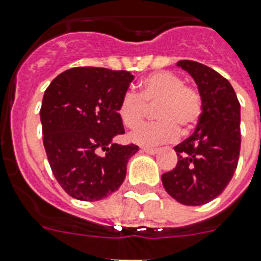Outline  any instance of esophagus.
Wrapping results in <instances>:
<instances>
[{
  "instance_id": "34e87169",
  "label": "esophagus",
  "mask_w": 261,
  "mask_h": 261,
  "mask_svg": "<svg viewBox=\"0 0 261 261\" xmlns=\"http://www.w3.org/2000/svg\"><path fill=\"white\" fill-rule=\"evenodd\" d=\"M142 151L147 152V154H155V152H158V149H154V147H142Z\"/></svg>"
}]
</instances>
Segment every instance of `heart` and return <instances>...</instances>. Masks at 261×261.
Returning <instances> with one entry per match:
<instances>
[{"label":"heart","mask_w":261,"mask_h":261,"mask_svg":"<svg viewBox=\"0 0 261 261\" xmlns=\"http://www.w3.org/2000/svg\"><path fill=\"white\" fill-rule=\"evenodd\" d=\"M158 122L138 128L131 141L143 146H155L174 141L178 133L188 134L198 124L204 111V101L196 86L186 84L181 76L169 71L152 72L139 83V95L126 92L118 105L122 123L134 130L147 115V107H154Z\"/></svg>","instance_id":"heart-1"}]
</instances>
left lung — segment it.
<instances>
[{
    "mask_svg": "<svg viewBox=\"0 0 261 261\" xmlns=\"http://www.w3.org/2000/svg\"><path fill=\"white\" fill-rule=\"evenodd\" d=\"M178 65L197 83L204 111L194 133L174 147L178 162L162 174V184L175 201L197 206L220 196L233 177L241 145L240 103L215 69L192 60Z\"/></svg>",
    "mask_w": 261,
    "mask_h": 261,
    "instance_id": "obj_1",
    "label": "left lung"
}]
</instances>
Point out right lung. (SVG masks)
Wrapping results in <instances>:
<instances>
[{
    "mask_svg": "<svg viewBox=\"0 0 261 261\" xmlns=\"http://www.w3.org/2000/svg\"><path fill=\"white\" fill-rule=\"evenodd\" d=\"M134 76L128 71L75 67L52 80L42 97V142L56 181L80 201L119 189L137 145L112 143L124 134L118 105Z\"/></svg>",
    "mask_w": 261,
    "mask_h": 261,
    "instance_id": "add662e5",
    "label": "right lung"
}]
</instances>
